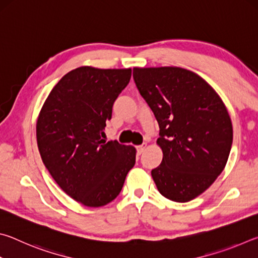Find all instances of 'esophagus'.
Wrapping results in <instances>:
<instances>
[{
	"label": "esophagus",
	"mask_w": 258,
	"mask_h": 258,
	"mask_svg": "<svg viewBox=\"0 0 258 258\" xmlns=\"http://www.w3.org/2000/svg\"><path fill=\"white\" fill-rule=\"evenodd\" d=\"M146 148H147V145H146V143H143V145L139 146V147L137 148V150H138V154H139V155L143 154V152H145V150H146Z\"/></svg>",
	"instance_id": "obj_1"
}]
</instances>
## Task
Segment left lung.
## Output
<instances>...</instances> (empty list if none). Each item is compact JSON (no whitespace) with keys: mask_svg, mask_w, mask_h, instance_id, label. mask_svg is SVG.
Here are the masks:
<instances>
[{"mask_svg":"<svg viewBox=\"0 0 258 258\" xmlns=\"http://www.w3.org/2000/svg\"><path fill=\"white\" fill-rule=\"evenodd\" d=\"M133 78L160 128L163 160L151 171L157 189L173 202H190L228 161L233 139L228 109L204 78L184 68L135 67Z\"/></svg>","mask_w":258,"mask_h":258,"instance_id":"left-lung-1","label":"left lung"}]
</instances>
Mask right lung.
Returning a JSON list of instances; mask_svg holds the SVG:
<instances>
[{
    "label": "right lung",
    "instance_id": "right-lung-1",
    "mask_svg": "<svg viewBox=\"0 0 258 258\" xmlns=\"http://www.w3.org/2000/svg\"><path fill=\"white\" fill-rule=\"evenodd\" d=\"M131 75V68L78 67L56 83L38 115L43 163L61 189L84 206L112 202L135 164L134 147L102 139Z\"/></svg>",
    "mask_w": 258,
    "mask_h": 258
}]
</instances>
